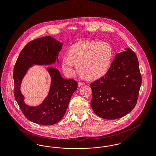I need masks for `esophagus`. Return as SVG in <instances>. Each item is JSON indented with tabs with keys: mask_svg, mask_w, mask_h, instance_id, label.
<instances>
[{
	"mask_svg": "<svg viewBox=\"0 0 156 156\" xmlns=\"http://www.w3.org/2000/svg\"><path fill=\"white\" fill-rule=\"evenodd\" d=\"M78 86L79 87H81L82 85H85V83H83V82H78Z\"/></svg>",
	"mask_w": 156,
	"mask_h": 156,
	"instance_id": "34e87169",
	"label": "esophagus"
}]
</instances>
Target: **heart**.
I'll return each instance as SVG.
<instances>
[{
  "mask_svg": "<svg viewBox=\"0 0 156 156\" xmlns=\"http://www.w3.org/2000/svg\"><path fill=\"white\" fill-rule=\"evenodd\" d=\"M113 57L111 45L106 42L82 41L73 45L63 57L62 69L66 74L73 76L78 71L84 76L97 80L108 72Z\"/></svg>",
  "mask_w": 156,
  "mask_h": 156,
  "instance_id": "obj_1",
  "label": "heart"
}]
</instances>
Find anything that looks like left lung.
<instances>
[{"mask_svg":"<svg viewBox=\"0 0 156 156\" xmlns=\"http://www.w3.org/2000/svg\"><path fill=\"white\" fill-rule=\"evenodd\" d=\"M125 50L116 55L106 74L90 84L91 107L104 119L122 118L137 104L141 85L139 61L135 52Z\"/></svg>","mask_w":156,"mask_h":156,"instance_id":"1","label":"left lung"}]
</instances>
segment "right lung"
Returning a JSON list of instances; mask_svg holds the SVG:
<instances>
[{"label":"right lung","instance_id":"right-lung-1","mask_svg":"<svg viewBox=\"0 0 156 156\" xmlns=\"http://www.w3.org/2000/svg\"><path fill=\"white\" fill-rule=\"evenodd\" d=\"M62 43L50 36L38 38L25 45L16 62L13 70L15 99L24 116L35 123L47 126L58 122L63 118L73 93L78 88L74 80L61 77L55 68H48L51 85L48 96L38 106L24 104L20 88L23 76L33 64L49 65L58 60Z\"/></svg>","mask_w":156,"mask_h":156}]
</instances>
